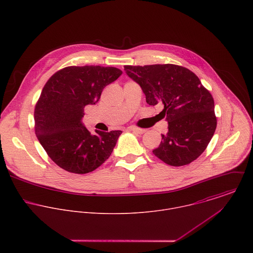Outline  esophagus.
<instances>
[{"mask_svg":"<svg viewBox=\"0 0 253 253\" xmlns=\"http://www.w3.org/2000/svg\"><path fill=\"white\" fill-rule=\"evenodd\" d=\"M130 130H131V131H133V132H135V133H137V134H143V133H145V132H146V129L137 128V127H131V128H130Z\"/></svg>","mask_w":253,"mask_h":253,"instance_id":"34e87169","label":"esophagus"}]
</instances>
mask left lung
Instances as JSON below:
<instances>
[{
  "instance_id": "left-lung-1",
  "label": "left lung",
  "mask_w": 253,
  "mask_h": 253,
  "mask_svg": "<svg viewBox=\"0 0 253 253\" xmlns=\"http://www.w3.org/2000/svg\"><path fill=\"white\" fill-rule=\"evenodd\" d=\"M126 74L138 83L146 102L164 105L160 114L168 122L153 154L171 166H183L206 149L217 125L214 100L199 78L182 66L156 64L124 66Z\"/></svg>"
}]
</instances>
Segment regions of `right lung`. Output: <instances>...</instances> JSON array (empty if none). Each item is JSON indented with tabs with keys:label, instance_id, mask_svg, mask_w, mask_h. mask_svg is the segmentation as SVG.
<instances>
[{
	"label": "right lung",
	"instance_id": "obj_1",
	"mask_svg": "<svg viewBox=\"0 0 253 253\" xmlns=\"http://www.w3.org/2000/svg\"><path fill=\"white\" fill-rule=\"evenodd\" d=\"M121 74L115 67L70 66L47 81L35 107V133L59 167L86 174L110 157L122 131L96 130L92 135L83 123L84 108L96 104L103 89Z\"/></svg>",
	"mask_w": 253,
	"mask_h": 253
}]
</instances>
